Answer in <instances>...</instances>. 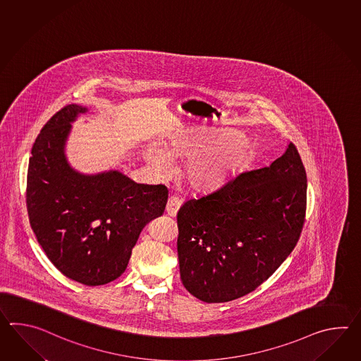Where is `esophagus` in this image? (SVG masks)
Here are the masks:
<instances>
[{"label": "esophagus", "mask_w": 361, "mask_h": 361, "mask_svg": "<svg viewBox=\"0 0 361 361\" xmlns=\"http://www.w3.org/2000/svg\"><path fill=\"white\" fill-rule=\"evenodd\" d=\"M181 206V200L177 197H169L166 206V212L169 216H176L177 211Z\"/></svg>", "instance_id": "34e87169"}]
</instances>
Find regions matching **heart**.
I'll list each match as a JSON object with an SVG mask.
<instances>
[{"mask_svg":"<svg viewBox=\"0 0 361 361\" xmlns=\"http://www.w3.org/2000/svg\"><path fill=\"white\" fill-rule=\"evenodd\" d=\"M207 147L209 142L203 137L183 136L167 146L164 152L150 149L146 158L152 167L164 172L169 166L167 157L176 158L198 152L186 167V176L194 188L211 189L234 175L246 163L250 154L249 144L242 138H231L206 151Z\"/></svg>","mask_w":361,"mask_h":361,"instance_id":"obj_1","label":"heart"}]
</instances>
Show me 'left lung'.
Returning a JSON list of instances; mask_svg holds the SVG:
<instances>
[{
	"label": "left lung",
	"mask_w": 361,
	"mask_h": 361,
	"mask_svg": "<svg viewBox=\"0 0 361 361\" xmlns=\"http://www.w3.org/2000/svg\"><path fill=\"white\" fill-rule=\"evenodd\" d=\"M307 175L297 146L269 167L242 172L177 214L185 288L206 303L243 297L297 246L305 221Z\"/></svg>",
	"instance_id": "8db88e82"
}]
</instances>
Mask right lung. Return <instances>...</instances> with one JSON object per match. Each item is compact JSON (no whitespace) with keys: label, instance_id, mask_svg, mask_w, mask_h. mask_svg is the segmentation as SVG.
<instances>
[{"label":"right lung","instance_id":"add662e5","mask_svg":"<svg viewBox=\"0 0 361 361\" xmlns=\"http://www.w3.org/2000/svg\"><path fill=\"white\" fill-rule=\"evenodd\" d=\"M85 111L67 104L41 129L28 163L25 202L33 233L56 269L98 286L126 271L145 225L163 215L169 190L135 184L118 171L84 176L70 169L64 141L70 123Z\"/></svg>","mask_w":361,"mask_h":361}]
</instances>
